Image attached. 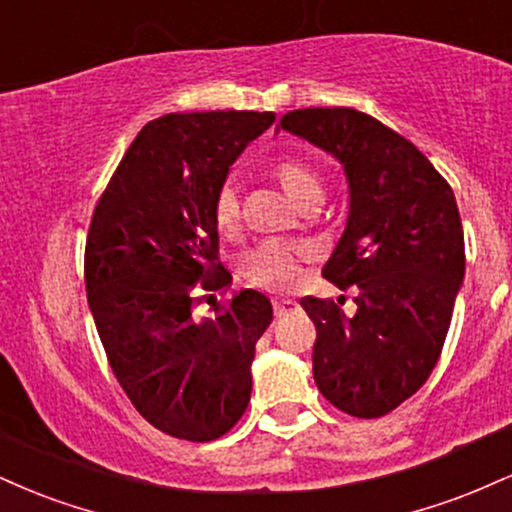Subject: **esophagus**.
Instances as JSON below:
<instances>
[{
	"label": "esophagus",
	"instance_id": "esophagus-1",
	"mask_svg": "<svg viewBox=\"0 0 512 512\" xmlns=\"http://www.w3.org/2000/svg\"><path fill=\"white\" fill-rule=\"evenodd\" d=\"M293 310H298V303L291 301V298H284V301H276V303H274V313H276V317L289 315V313H293Z\"/></svg>",
	"mask_w": 512,
	"mask_h": 512
}]
</instances>
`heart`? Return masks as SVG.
<instances>
[{"instance_id":"heart-1","label":"heart","mask_w":512,"mask_h":512,"mask_svg":"<svg viewBox=\"0 0 512 512\" xmlns=\"http://www.w3.org/2000/svg\"><path fill=\"white\" fill-rule=\"evenodd\" d=\"M274 178L281 182L289 195L301 202L303 207H317L325 199V175L315 163L303 156H281L272 166ZM214 219L223 231L236 228L243 219V202L236 182H223L214 197ZM308 245L293 243V240L267 238L257 243L240 257V274L252 286L272 291H284L296 284L301 272V260L308 257Z\"/></svg>"}]
</instances>
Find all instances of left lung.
Returning a JSON list of instances; mask_svg holds the SVG:
<instances>
[{"instance_id": "obj_1", "label": "left lung", "mask_w": 512, "mask_h": 512, "mask_svg": "<svg viewBox=\"0 0 512 512\" xmlns=\"http://www.w3.org/2000/svg\"><path fill=\"white\" fill-rule=\"evenodd\" d=\"M281 127L344 166L351 211L322 276L356 286V313L301 298L315 322L317 390L358 419L390 414L436 368L464 276V233L448 180L409 139L354 108H303Z\"/></svg>"}]
</instances>
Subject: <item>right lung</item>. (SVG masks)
Segmentation results:
<instances>
[{
	"instance_id": "obj_1",
	"label": "right lung",
	"mask_w": 512,
	"mask_h": 512,
	"mask_svg": "<svg viewBox=\"0 0 512 512\" xmlns=\"http://www.w3.org/2000/svg\"><path fill=\"white\" fill-rule=\"evenodd\" d=\"M274 113H170L142 127L88 223L84 279L98 337L134 409L192 443L245 414L255 344L272 303L245 289L211 317L195 308L231 272L219 260L214 197Z\"/></svg>"
}]
</instances>
